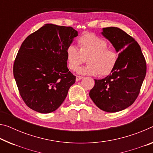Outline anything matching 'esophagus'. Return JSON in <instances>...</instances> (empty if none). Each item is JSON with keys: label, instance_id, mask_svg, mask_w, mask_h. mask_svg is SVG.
I'll return each instance as SVG.
<instances>
[{"label": "esophagus", "instance_id": "esophagus-1", "mask_svg": "<svg viewBox=\"0 0 153 153\" xmlns=\"http://www.w3.org/2000/svg\"><path fill=\"white\" fill-rule=\"evenodd\" d=\"M82 78H83V77H82V76H76V81H79V80H80V79H82Z\"/></svg>", "mask_w": 153, "mask_h": 153}]
</instances>
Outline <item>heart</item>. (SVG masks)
<instances>
[{"label": "heart", "mask_w": 153, "mask_h": 153, "mask_svg": "<svg viewBox=\"0 0 153 153\" xmlns=\"http://www.w3.org/2000/svg\"><path fill=\"white\" fill-rule=\"evenodd\" d=\"M79 50L69 45L65 50V56L68 68L76 71L86 58V66L79 68L78 74L88 76H107L114 69L118 55L116 51L108 47L105 39L93 33H86L77 41Z\"/></svg>", "instance_id": "obj_1"}]
</instances>
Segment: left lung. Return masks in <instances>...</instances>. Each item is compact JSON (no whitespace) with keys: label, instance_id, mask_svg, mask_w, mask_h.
<instances>
[{"label":"left lung","instance_id":"1","mask_svg":"<svg viewBox=\"0 0 153 153\" xmlns=\"http://www.w3.org/2000/svg\"><path fill=\"white\" fill-rule=\"evenodd\" d=\"M102 35L120 52L114 69L101 79H94L89 95L99 108L107 112L125 110L134 103L146 74V62L134 39L116 27L103 28Z\"/></svg>","mask_w":153,"mask_h":153}]
</instances>
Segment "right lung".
I'll return each mask as SVG.
<instances>
[{
  "label": "right lung",
  "instance_id": "1",
  "mask_svg": "<svg viewBox=\"0 0 153 153\" xmlns=\"http://www.w3.org/2000/svg\"><path fill=\"white\" fill-rule=\"evenodd\" d=\"M77 36L71 26L45 24L22 43L13 76L26 105L39 113L59 108L76 82L67 68L65 50Z\"/></svg>",
  "mask_w": 153,
  "mask_h": 153
}]
</instances>
